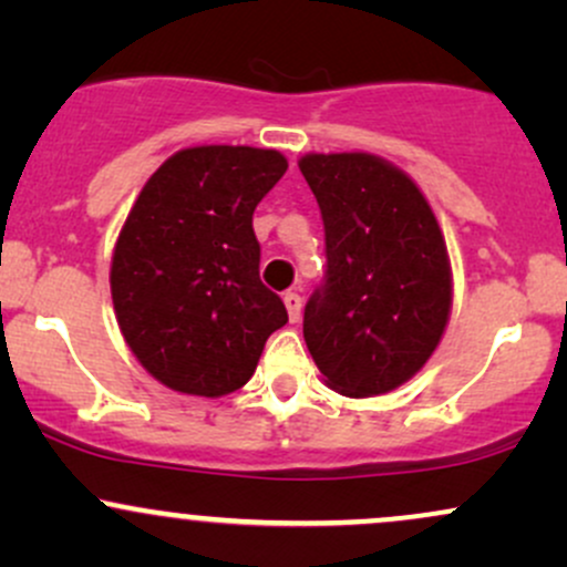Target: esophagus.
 <instances>
[{"label":"esophagus","instance_id":"obj_1","mask_svg":"<svg viewBox=\"0 0 567 567\" xmlns=\"http://www.w3.org/2000/svg\"><path fill=\"white\" fill-rule=\"evenodd\" d=\"M282 301H285V309H288L290 322H298V320H301V306H303L301 296H298V292L288 290V292H285V296H282Z\"/></svg>","mask_w":567,"mask_h":567}]
</instances>
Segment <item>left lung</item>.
<instances>
[{"mask_svg": "<svg viewBox=\"0 0 567 567\" xmlns=\"http://www.w3.org/2000/svg\"><path fill=\"white\" fill-rule=\"evenodd\" d=\"M298 167L328 258L303 309L306 347L336 392H392L424 368L451 315L437 218L419 186L373 154H306Z\"/></svg>", "mask_w": 567, "mask_h": 567, "instance_id": "left-lung-1", "label": "left lung"}]
</instances>
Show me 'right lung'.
I'll list each match as a JSON object with an SVG mask.
<instances>
[{"instance_id":"add662e5","label":"right lung","mask_w":567,"mask_h":567,"mask_svg":"<svg viewBox=\"0 0 567 567\" xmlns=\"http://www.w3.org/2000/svg\"><path fill=\"white\" fill-rule=\"evenodd\" d=\"M285 171L275 148H184L146 181L122 226L116 320L141 365L175 392H237L266 338L288 322L282 298L258 275L252 231L256 205Z\"/></svg>"}]
</instances>
